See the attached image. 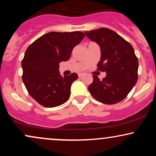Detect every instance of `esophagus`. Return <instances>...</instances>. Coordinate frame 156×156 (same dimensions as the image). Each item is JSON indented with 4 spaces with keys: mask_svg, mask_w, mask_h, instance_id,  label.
<instances>
[{
    "mask_svg": "<svg viewBox=\"0 0 156 156\" xmlns=\"http://www.w3.org/2000/svg\"><path fill=\"white\" fill-rule=\"evenodd\" d=\"M83 76H84V73H79V74H78V77H79V78H80V77H82Z\"/></svg>",
    "mask_w": 156,
    "mask_h": 156,
    "instance_id": "1",
    "label": "esophagus"
}]
</instances>
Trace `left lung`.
I'll use <instances>...</instances> for the list:
<instances>
[{
    "instance_id": "obj_1",
    "label": "left lung",
    "mask_w": 156,
    "mask_h": 156,
    "mask_svg": "<svg viewBox=\"0 0 156 156\" xmlns=\"http://www.w3.org/2000/svg\"><path fill=\"white\" fill-rule=\"evenodd\" d=\"M85 35L100 45L101 58L98 70L106 73L100 80L93 76L88 89L97 101L105 104H115L124 100L138 80L139 61L133 48L112 30L101 28L85 31Z\"/></svg>"
}]
</instances>
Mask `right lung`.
<instances>
[{"mask_svg":"<svg viewBox=\"0 0 156 156\" xmlns=\"http://www.w3.org/2000/svg\"><path fill=\"white\" fill-rule=\"evenodd\" d=\"M85 37L83 32H49L27 48L22 60V79L28 94L47 108L68 101L76 73L62 76L59 63L69 60L73 49Z\"/></svg>","mask_w":156,"mask_h":156,"instance_id":"1","label":"right lung"}]
</instances>
